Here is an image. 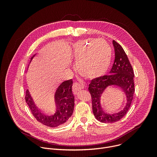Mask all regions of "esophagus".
Segmentation results:
<instances>
[{"label": "esophagus", "mask_w": 157, "mask_h": 157, "mask_svg": "<svg viewBox=\"0 0 157 157\" xmlns=\"http://www.w3.org/2000/svg\"><path fill=\"white\" fill-rule=\"evenodd\" d=\"M84 88V84L79 83V82H75L73 85V91L75 94H76L78 92L81 90V89H82Z\"/></svg>", "instance_id": "1"}]
</instances>
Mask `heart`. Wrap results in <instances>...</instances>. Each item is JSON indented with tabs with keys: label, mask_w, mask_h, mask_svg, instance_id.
Listing matches in <instances>:
<instances>
[{
	"label": "heart",
	"mask_w": 157,
	"mask_h": 157,
	"mask_svg": "<svg viewBox=\"0 0 157 157\" xmlns=\"http://www.w3.org/2000/svg\"><path fill=\"white\" fill-rule=\"evenodd\" d=\"M74 56L79 73L93 79L102 77L108 71L112 49L105 40H82L74 45Z\"/></svg>",
	"instance_id": "obj_1"
}]
</instances>
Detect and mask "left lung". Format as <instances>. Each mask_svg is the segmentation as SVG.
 <instances>
[{
  "label": "left lung",
  "mask_w": 157,
  "mask_h": 157,
  "mask_svg": "<svg viewBox=\"0 0 157 157\" xmlns=\"http://www.w3.org/2000/svg\"><path fill=\"white\" fill-rule=\"evenodd\" d=\"M113 43L115 59L110 75L92 79L88 87L92 99L93 114L97 120L103 123H113L121 119L128 112L135 92L132 66L121 44L115 40ZM114 86L120 87L126 96L124 106L116 111L112 110L113 106L106 102L104 94Z\"/></svg>",
  "instance_id": "1"
}]
</instances>
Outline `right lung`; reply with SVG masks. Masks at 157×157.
Returning a JSON list of instances; mask_svg holds the SVG:
<instances>
[{"label": "right lung", "mask_w": 157, "mask_h": 157, "mask_svg": "<svg viewBox=\"0 0 157 157\" xmlns=\"http://www.w3.org/2000/svg\"><path fill=\"white\" fill-rule=\"evenodd\" d=\"M72 86V79L63 82L55 93L52 105L47 109L38 107L27 89L25 99L34 117L42 124L50 127L64 125L72 116L74 110L75 97Z\"/></svg>", "instance_id": "obj_1"}]
</instances>
